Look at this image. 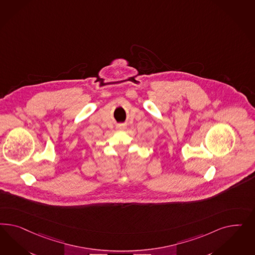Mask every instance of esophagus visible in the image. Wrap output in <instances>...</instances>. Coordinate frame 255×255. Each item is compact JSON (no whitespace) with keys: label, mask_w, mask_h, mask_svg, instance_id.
I'll use <instances>...</instances> for the list:
<instances>
[{"label":"esophagus","mask_w":255,"mask_h":255,"mask_svg":"<svg viewBox=\"0 0 255 255\" xmlns=\"http://www.w3.org/2000/svg\"><path fill=\"white\" fill-rule=\"evenodd\" d=\"M117 129L119 131H124L126 129V124H120L117 125Z\"/></svg>","instance_id":"esophagus-1"}]
</instances>
